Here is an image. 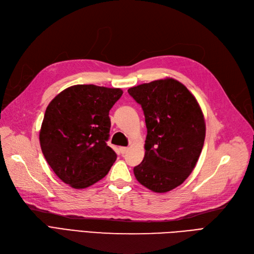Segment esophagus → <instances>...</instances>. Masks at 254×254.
<instances>
[{"label":"esophagus","mask_w":254,"mask_h":254,"mask_svg":"<svg viewBox=\"0 0 254 254\" xmlns=\"http://www.w3.org/2000/svg\"><path fill=\"white\" fill-rule=\"evenodd\" d=\"M127 151H128V148H125V146H122V148H120V153L122 155H125L126 153H127Z\"/></svg>","instance_id":"esophagus-1"}]
</instances>
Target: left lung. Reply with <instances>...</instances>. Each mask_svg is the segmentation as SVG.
<instances>
[{
    "label": "left lung",
    "mask_w": 254,
    "mask_h": 254,
    "mask_svg": "<svg viewBox=\"0 0 254 254\" xmlns=\"http://www.w3.org/2000/svg\"><path fill=\"white\" fill-rule=\"evenodd\" d=\"M141 105L148 129L144 158L134 168L139 184L156 193L181 186L198 161L206 137L199 103L173 78L152 81L127 89Z\"/></svg>",
    "instance_id": "left-lung-1"
}]
</instances>
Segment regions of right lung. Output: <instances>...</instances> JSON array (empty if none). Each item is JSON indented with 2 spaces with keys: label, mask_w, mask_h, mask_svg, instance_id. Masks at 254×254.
<instances>
[{
  "label": "right lung",
  "mask_w": 254,
  "mask_h": 254,
  "mask_svg": "<svg viewBox=\"0 0 254 254\" xmlns=\"http://www.w3.org/2000/svg\"><path fill=\"white\" fill-rule=\"evenodd\" d=\"M121 88L72 85L47 105L40 128V144L48 165L63 183L84 189L109 173L117 155L106 144L110 110Z\"/></svg>",
  "instance_id": "add662e5"
}]
</instances>
